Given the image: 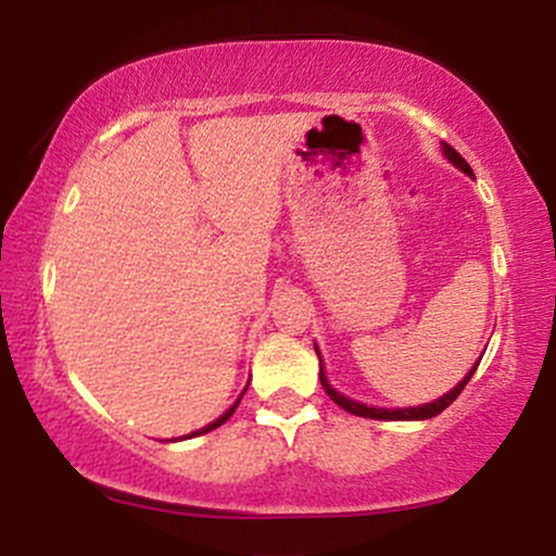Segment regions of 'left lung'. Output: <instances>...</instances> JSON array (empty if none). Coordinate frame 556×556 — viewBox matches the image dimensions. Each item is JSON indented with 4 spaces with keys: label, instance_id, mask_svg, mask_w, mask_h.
Instances as JSON below:
<instances>
[{
    "label": "left lung",
    "instance_id": "left-lung-1",
    "mask_svg": "<svg viewBox=\"0 0 556 556\" xmlns=\"http://www.w3.org/2000/svg\"><path fill=\"white\" fill-rule=\"evenodd\" d=\"M442 146H444V156L450 159V162L455 164L457 169H463L465 175H470V177H473V169H470V164L465 162V159H463L460 154H457V151L452 149L450 143H442ZM316 355H318V348H316ZM318 358H321V355H318ZM478 363H481V361H478ZM478 363H476L473 368H470L468 376H465V379L460 381V384H457L455 389H450V392L442 394V397H439V400H433V402H426V405H418V407H394V410H389V407H368V405H363V402H355V400L344 397V394H340V392H337L334 387L329 384V381H327V376H324V363H321V371H318V379H321V387H324V392H327L329 397L334 400L337 405L342 407V410L353 413V416H361V418H374V420H426V418H433V416H439V413H442L444 407H450L452 402L457 400V394H460L463 389H465V384H468V381H470V376L476 374Z\"/></svg>",
    "mask_w": 556,
    "mask_h": 556
}]
</instances>
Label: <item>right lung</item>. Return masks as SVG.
Returning a JSON list of instances; mask_svg holds the SVG:
<instances>
[{
  "mask_svg": "<svg viewBox=\"0 0 556 556\" xmlns=\"http://www.w3.org/2000/svg\"><path fill=\"white\" fill-rule=\"evenodd\" d=\"M240 400H242V397H238V402H235V405H232V407H229V410L225 413V416H219V418H216V420H214V424L203 426V429H198V431H193V433H188V437H185V439H193V437H201V433H208V431L219 429V426H222V424H225V420H227L229 416H232V413H235V407H238V405H240Z\"/></svg>",
  "mask_w": 556,
  "mask_h": 556,
  "instance_id": "right-lung-1",
  "label": "right lung"
}]
</instances>
